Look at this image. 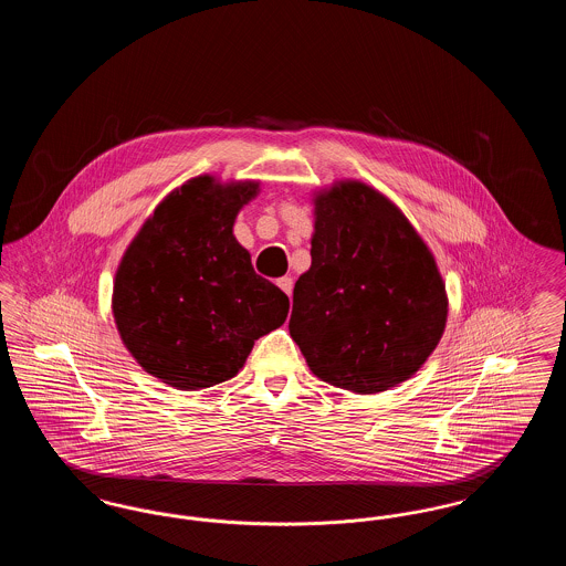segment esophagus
I'll return each instance as SVG.
<instances>
[{
    "label": "esophagus",
    "instance_id": "obj_1",
    "mask_svg": "<svg viewBox=\"0 0 566 566\" xmlns=\"http://www.w3.org/2000/svg\"><path fill=\"white\" fill-rule=\"evenodd\" d=\"M277 286H280L286 295L291 296V293H293V277H280V280H277Z\"/></svg>",
    "mask_w": 566,
    "mask_h": 566
}]
</instances>
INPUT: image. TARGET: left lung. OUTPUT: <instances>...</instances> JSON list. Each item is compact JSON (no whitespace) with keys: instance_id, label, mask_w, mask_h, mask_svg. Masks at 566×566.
Wrapping results in <instances>:
<instances>
[{"instance_id":"1","label":"left lung","mask_w":566,"mask_h":566,"mask_svg":"<svg viewBox=\"0 0 566 566\" xmlns=\"http://www.w3.org/2000/svg\"><path fill=\"white\" fill-rule=\"evenodd\" d=\"M312 265L293 293L291 337L312 374L354 395L399 386L448 323L431 248L386 195L337 180L316 190Z\"/></svg>"}]
</instances>
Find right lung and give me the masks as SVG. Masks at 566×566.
Here are the masks:
<instances>
[{
    "mask_svg": "<svg viewBox=\"0 0 566 566\" xmlns=\"http://www.w3.org/2000/svg\"><path fill=\"white\" fill-rule=\"evenodd\" d=\"M259 192V180L190 178L144 220L118 263L120 342L167 386L201 390L238 376L254 342L289 316V296L254 273L233 235Z\"/></svg>",
    "mask_w": 566,
    "mask_h": 566,
    "instance_id": "obj_1",
    "label": "right lung"
}]
</instances>
